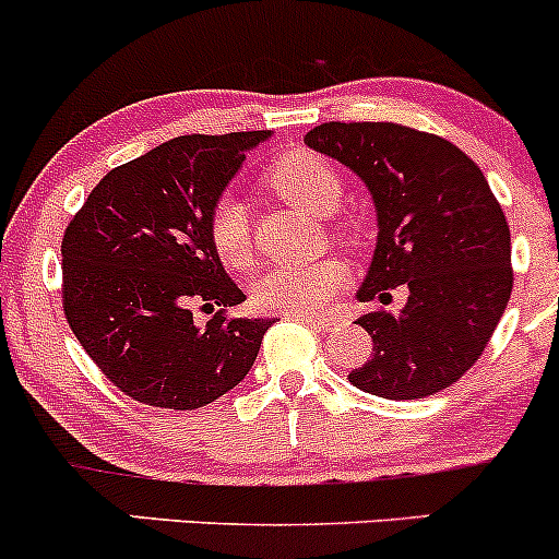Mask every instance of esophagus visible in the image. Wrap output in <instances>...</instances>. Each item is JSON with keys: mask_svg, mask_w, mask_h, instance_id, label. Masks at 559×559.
Returning a JSON list of instances; mask_svg holds the SVG:
<instances>
[{"mask_svg": "<svg viewBox=\"0 0 559 559\" xmlns=\"http://www.w3.org/2000/svg\"><path fill=\"white\" fill-rule=\"evenodd\" d=\"M289 318H294V321L308 323V326L318 329V331H329L331 326H334V318H331V316H310V312H292Z\"/></svg>", "mask_w": 559, "mask_h": 559, "instance_id": "34e87169", "label": "esophagus"}]
</instances>
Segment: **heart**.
<instances>
[{"label":"heart","instance_id":"1","mask_svg":"<svg viewBox=\"0 0 559 559\" xmlns=\"http://www.w3.org/2000/svg\"><path fill=\"white\" fill-rule=\"evenodd\" d=\"M267 182L299 210L329 217L340 210L342 188L340 175L323 156L310 151H292L273 164ZM210 238L219 260L233 270L249 267L251 262V225L249 212L238 195L225 193L214 204L210 217ZM347 270L334 257L308 262H284L273 265L257 278L254 297L265 310L312 312L342 289Z\"/></svg>","mask_w":559,"mask_h":559}]
</instances>
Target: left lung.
<instances>
[{
	"instance_id": "left-lung-1",
	"label": "left lung",
	"mask_w": 559,
	"mask_h": 559,
	"mask_svg": "<svg viewBox=\"0 0 559 559\" xmlns=\"http://www.w3.org/2000/svg\"><path fill=\"white\" fill-rule=\"evenodd\" d=\"M305 145L369 188L377 247L360 302L406 284L401 312L358 321L373 340L369 364L349 382L388 401L451 388L486 349L512 294V241L480 167L449 140L392 121H329Z\"/></svg>"
}]
</instances>
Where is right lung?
<instances>
[{
	"label": "right lung",
	"instance_id": "add662e5",
	"mask_svg": "<svg viewBox=\"0 0 559 559\" xmlns=\"http://www.w3.org/2000/svg\"><path fill=\"white\" fill-rule=\"evenodd\" d=\"M270 134L167 140L110 169L66 228L69 326L97 369L145 406L201 408L254 366L273 318L225 316L247 294L212 247L210 217ZM195 304L215 312L204 328L192 321Z\"/></svg>",
	"mask_w": 559,
	"mask_h": 559
}]
</instances>
